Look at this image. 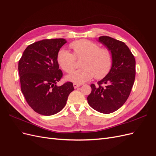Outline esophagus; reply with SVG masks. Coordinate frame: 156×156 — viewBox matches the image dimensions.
Wrapping results in <instances>:
<instances>
[{"instance_id":"esophagus-1","label":"esophagus","mask_w":156,"mask_h":156,"mask_svg":"<svg viewBox=\"0 0 156 156\" xmlns=\"http://www.w3.org/2000/svg\"><path fill=\"white\" fill-rule=\"evenodd\" d=\"M73 87H74L75 88H77V87L81 86V84H77V83H73Z\"/></svg>"}]
</instances>
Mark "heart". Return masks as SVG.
Here are the masks:
<instances>
[{"mask_svg":"<svg viewBox=\"0 0 156 156\" xmlns=\"http://www.w3.org/2000/svg\"><path fill=\"white\" fill-rule=\"evenodd\" d=\"M69 47L73 55L65 49H60L56 60L65 72L72 73L75 68V58L83 57L82 68L68 75V81L81 84L90 80L94 76L100 79L109 72L112 63V55L109 49L100 48V45L88 40H80L71 43Z\"/></svg>","mask_w":156,"mask_h":156,"instance_id":"1","label":"heart"}]
</instances>
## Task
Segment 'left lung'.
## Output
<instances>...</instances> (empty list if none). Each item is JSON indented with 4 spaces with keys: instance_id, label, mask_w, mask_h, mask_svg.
Here are the masks:
<instances>
[{
    "instance_id": "obj_1",
    "label": "left lung",
    "mask_w": 156,
    "mask_h": 156,
    "mask_svg": "<svg viewBox=\"0 0 156 156\" xmlns=\"http://www.w3.org/2000/svg\"><path fill=\"white\" fill-rule=\"evenodd\" d=\"M98 41L111 51L112 66L98 86L91 84L87 100L94 110L109 114L120 108L129 96L135 78V60L124 42L106 36L99 37Z\"/></svg>"
}]
</instances>
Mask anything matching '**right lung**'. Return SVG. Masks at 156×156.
Listing matches in <instances>:
<instances>
[{
    "instance_id": "obj_1",
    "label": "right lung",
    "mask_w": 156,
    "mask_h": 156,
    "mask_svg": "<svg viewBox=\"0 0 156 156\" xmlns=\"http://www.w3.org/2000/svg\"><path fill=\"white\" fill-rule=\"evenodd\" d=\"M67 42L63 38L42 40L29 45L19 61L21 92L28 104L38 114L51 116L62 111L73 83H56L62 77L56 56Z\"/></svg>"
}]
</instances>
